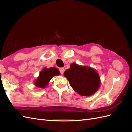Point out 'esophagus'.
<instances>
[{
  "instance_id": "obj_1",
  "label": "esophagus",
  "mask_w": 132,
  "mask_h": 132,
  "mask_svg": "<svg viewBox=\"0 0 132 132\" xmlns=\"http://www.w3.org/2000/svg\"><path fill=\"white\" fill-rule=\"evenodd\" d=\"M60 73H61V74H63L64 73V68H61L59 69Z\"/></svg>"
}]
</instances>
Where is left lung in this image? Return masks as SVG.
<instances>
[{"instance_id": "obj_1", "label": "left lung", "mask_w": 132, "mask_h": 132, "mask_svg": "<svg viewBox=\"0 0 132 132\" xmlns=\"http://www.w3.org/2000/svg\"><path fill=\"white\" fill-rule=\"evenodd\" d=\"M64 74L73 90L81 96H90L99 88L100 78L96 71L91 68L81 67L73 63Z\"/></svg>"}]
</instances>
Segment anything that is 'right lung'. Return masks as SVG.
<instances>
[{
    "mask_svg": "<svg viewBox=\"0 0 132 132\" xmlns=\"http://www.w3.org/2000/svg\"><path fill=\"white\" fill-rule=\"evenodd\" d=\"M59 74V71L56 68L44 69L39 73V77L35 82V85L41 88H45L54 76L58 75Z\"/></svg>",
    "mask_w": 132,
    "mask_h": 132,
    "instance_id": "right-lung-1",
    "label": "right lung"
}]
</instances>
